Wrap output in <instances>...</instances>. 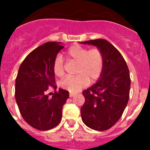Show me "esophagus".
Listing matches in <instances>:
<instances>
[{
  "instance_id": "1",
  "label": "esophagus",
  "mask_w": 150,
  "mask_h": 150,
  "mask_svg": "<svg viewBox=\"0 0 150 150\" xmlns=\"http://www.w3.org/2000/svg\"><path fill=\"white\" fill-rule=\"evenodd\" d=\"M74 95H75V94H74V93H72V92H71V93L69 94V96H70V98H72V97L74 96Z\"/></svg>"
}]
</instances>
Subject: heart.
<instances>
[{
  "label": "heart",
  "mask_w": 150,
  "mask_h": 150,
  "mask_svg": "<svg viewBox=\"0 0 150 150\" xmlns=\"http://www.w3.org/2000/svg\"><path fill=\"white\" fill-rule=\"evenodd\" d=\"M67 57L77 62L75 76H67L60 82V86L72 93L79 91L88 84L93 83L101 76L104 69V56L98 48L88 50L79 45L70 47L67 52ZM52 70L57 76L64 74V62L62 55H58L52 64Z\"/></svg>",
  "instance_id": "1"
}]
</instances>
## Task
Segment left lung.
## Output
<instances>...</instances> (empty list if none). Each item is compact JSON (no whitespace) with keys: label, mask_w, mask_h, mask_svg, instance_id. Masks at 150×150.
<instances>
[{"label":"left lung","mask_w":150,"mask_h":150,"mask_svg":"<svg viewBox=\"0 0 150 150\" xmlns=\"http://www.w3.org/2000/svg\"><path fill=\"white\" fill-rule=\"evenodd\" d=\"M94 45L104 56V69L95 85L83 91L85 103L81 107L82 120L96 131H105L119 121L129 99V70L119 50L104 39L83 42Z\"/></svg>","instance_id":"obj_1"}]
</instances>
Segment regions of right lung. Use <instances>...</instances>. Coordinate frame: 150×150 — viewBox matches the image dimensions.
<instances>
[{
    "mask_svg": "<svg viewBox=\"0 0 150 150\" xmlns=\"http://www.w3.org/2000/svg\"><path fill=\"white\" fill-rule=\"evenodd\" d=\"M64 48L59 42H47L26 56L16 79L15 97L21 115L30 126L47 131L59 124L62 108L69 91H56L52 64L57 54ZM49 86L55 89L52 98L45 94Z\"/></svg>",
    "mask_w": 150,
    "mask_h": 150,
    "instance_id": "1",
    "label": "right lung"
}]
</instances>
